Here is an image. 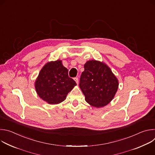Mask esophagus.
Returning <instances> with one entry per match:
<instances>
[{
	"mask_svg": "<svg viewBox=\"0 0 155 155\" xmlns=\"http://www.w3.org/2000/svg\"><path fill=\"white\" fill-rule=\"evenodd\" d=\"M74 80H75V81H76V83H77V84H78V77H75V78H74Z\"/></svg>",
	"mask_w": 155,
	"mask_h": 155,
	"instance_id": "34e87169",
	"label": "esophagus"
}]
</instances>
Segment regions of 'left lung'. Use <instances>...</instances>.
Here are the masks:
<instances>
[{"mask_svg":"<svg viewBox=\"0 0 155 155\" xmlns=\"http://www.w3.org/2000/svg\"><path fill=\"white\" fill-rule=\"evenodd\" d=\"M84 68L79 86L86 101L96 107L107 105L117 91V78L107 65L99 61H87Z\"/></svg>","mask_w":155,"mask_h":155,"instance_id":"left-lung-1","label":"left lung"}]
</instances>
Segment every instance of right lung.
I'll list each match as a JSON object with an SVG mask.
<instances>
[{
    "label": "right lung",
    "instance_id": "right-lung-1",
    "mask_svg": "<svg viewBox=\"0 0 155 155\" xmlns=\"http://www.w3.org/2000/svg\"><path fill=\"white\" fill-rule=\"evenodd\" d=\"M77 85L68 75V70L61 61L46 64L35 81L38 95L50 104H57L65 100L69 92Z\"/></svg>",
    "mask_w": 155,
    "mask_h": 155
}]
</instances>
